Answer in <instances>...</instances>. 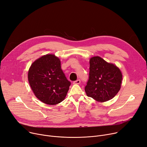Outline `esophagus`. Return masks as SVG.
I'll list each match as a JSON object with an SVG mask.
<instances>
[{
    "instance_id": "obj_1",
    "label": "esophagus",
    "mask_w": 147,
    "mask_h": 147,
    "mask_svg": "<svg viewBox=\"0 0 147 147\" xmlns=\"http://www.w3.org/2000/svg\"><path fill=\"white\" fill-rule=\"evenodd\" d=\"M80 82H81L80 80H77L76 81H75L74 82V84H80Z\"/></svg>"
}]
</instances>
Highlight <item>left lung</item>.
<instances>
[{
    "label": "left lung",
    "mask_w": 147,
    "mask_h": 147,
    "mask_svg": "<svg viewBox=\"0 0 147 147\" xmlns=\"http://www.w3.org/2000/svg\"><path fill=\"white\" fill-rule=\"evenodd\" d=\"M122 74L116 65L99 56L90 60L89 79L85 91L87 96L99 102L113 98L121 87Z\"/></svg>",
    "instance_id": "8db88e82"
}]
</instances>
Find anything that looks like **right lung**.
<instances>
[{
	"label": "right lung",
	"instance_id": "right-lung-1",
	"mask_svg": "<svg viewBox=\"0 0 147 147\" xmlns=\"http://www.w3.org/2000/svg\"><path fill=\"white\" fill-rule=\"evenodd\" d=\"M28 79L36 97L49 105L62 102L71 85L55 55H46L35 60L29 69Z\"/></svg>",
	"mask_w": 147,
	"mask_h": 147
}]
</instances>
